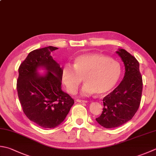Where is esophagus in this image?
I'll use <instances>...</instances> for the list:
<instances>
[{"instance_id":"obj_1","label":"esophagus","mask_w":156,"mask_h":156,"mask_svg":"<svg viewBox=\"0 0 156 156\" xmlns=\"http://www.w3.org/2000/svg\"><path fill=\"white\" fill-rule=\"evenodd\" d=\"M76 101L78 103H87V101L86 100H80V99H77Z\"/></svg>"}]
</instances>
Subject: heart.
<instances>
[{
	"label": "heart",
	"mask_w": 156,
	"mask_h": 156,
	"mask_svg": "<svg viewBox=\"0 0 156 156\" xmlns=\"http://www.w3.org/2000/svg\"><path fill=\"white\" fill-rule=\"evenodd\" d=\"M121 67L116 61L105 55L82 54L74 57V66L65 64L61 71V78L67 90L75 94L82 78L86 82L81 94L88 96L94 93L103 94L110 91L120 79Z\"/></svg>",
	"instance_id": "heart-1"
}]
</instances>
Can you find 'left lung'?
Returning <instances> with one entry per match:
<instances>
[{
    "label": "left lung",
    "instance_id": "left-lung-1",
    "mask_svg": "<svg viewBox=\"0 0 156 156\" xmlns=\"http://www.w3.org/2000/svg\"><path fill=\"white\" fill-rule=\"evenodd\" d=\"M116 53L124 64V78L103 98L102 114L96 118L97 122L106 129L120 126L130 120L138 110L141 99L143 80L138 61L122 48H119Z\"/></svg>",
    "mask_w": 156,
    "mask_h": 156
}]
</instances>
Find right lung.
I'll return each mask as SVG.
<instances>
[{
    "mask_svg": "<svg viewBox=\"0 0 156 156\" xmlns=\"http://www.w3.org/2000/svg\"><path fill=\"white\" fill-rule=\"evenodd\" d=\"M58 48L47 47L34 50L19 68L17 90L24 114L30 120L45 129L62 124L74 101L62 90L59 64L51 53ZM43 69L44 75L37 70Z\"/></svg>",
    "mask_w": 156,
    "mask_h": 156,
    "instance_id": "1",
    "label": "right lung"
}]
</instances>
